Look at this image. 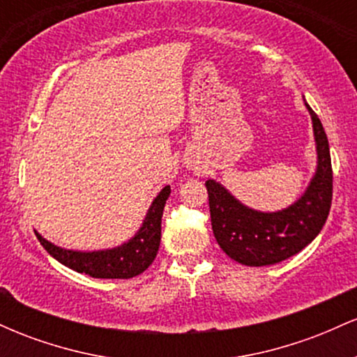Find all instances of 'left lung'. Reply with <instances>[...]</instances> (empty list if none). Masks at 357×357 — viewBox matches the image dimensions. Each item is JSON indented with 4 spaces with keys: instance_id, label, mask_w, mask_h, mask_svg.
<instances>
[{
    "instance_id": "obj_1",
    "label": "left lung",
    "mask_w": 357,
    "mask_h": 357,
    "mask_svg": "<svg viewBox=\"0 0 357 357\" xmlns=\"http://www.w3.org/2000/svg\"><path fill=\"white\" fill-rule=\"evenodd\" d=\"M305 107L312 119L317 165L305 191L292 204L277 211L253 210L221 183L206 181L215 238L221 250L241 265L265 267L296 255L321 233L329 215L333 202L329 141L317 114L307 102Z\"/></svg>"
}]
</instances>
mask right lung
Listing matches in <instances>:
<instances>
[{
    "mask_svg": "<svg viewBox=\"0 0 357 357\" xmlns=\"http://www.w3.org/2000/svg\"><path fill=\"white\" fill-rule=\"evenodd\" d=\"M169 195L171 186L166 184L151 203L136 235L117 247L82 252L61 248L43 238L38 231H35L36 238L55 260L75 272L87 273L93 278H132L144 272L158 255L161 243L162 210Z\"/></svg>",
    "mask_w": 357,
    "mask_h": 357,
    "instance_id": "obj_1",
    "label": "right lung"
}]
</instances>
